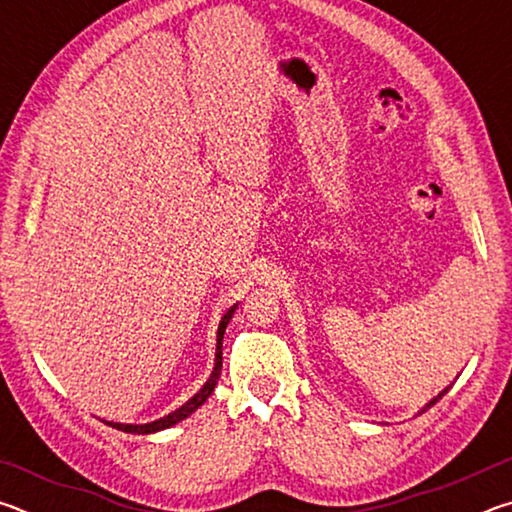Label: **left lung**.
Returning <instances> with one entry per match:
<instances>
[{
  "mask_svg": "<svg viewBox=\"0 0 512 512\" xmlns=\"http://www.w3.org/2000/svg\"><path fill=\"white\" fill-rule=\"evenodd\" d=\"M445 393H447V388H445V391H443V393H440V395H438V397H433V400H431V402H429V404H427V406H424V409H422V411H427V409H429V406H433V404H436V402H438V400H440V397H443V395H445Z\"/></svg>",
  "mask_w": 512,
  "mask_h": 512,
  "instance_id": "obj_1",
  "label": "left lung"
}]
</instances>
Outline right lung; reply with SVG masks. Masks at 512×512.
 Listing matches in <instances>:
<instances>
[{"label":"right lung","instance_id":"obj_1","mask_svg":"<svg viewBox=\"0 0 512 512\" xmlns=\"http://www.w3.org/2000/svg\"><path fill=\"white\" fill-rule=\"evenodd\" d=\"M235 309H237V305L225 311V316L221 318L219 332H216V363H214V370H212L210 379L205 381V386L192 397V400L185 402L183 406H180V409H176L173 413L164 415V418L155 420V422H149V424H121V422H106V424H110V427H115V429H119V431H126V433H153V431L173 427V424H178L180 420H185L187 415H192V413L198 409V406L205 404V400L212 395L216 381H219V375H221V363H223V352H221V348H223V334H225V327H228V323H230L232 314H235Z\"/></svg>","mask_w":512,"mask_h":512}]
</instances>
